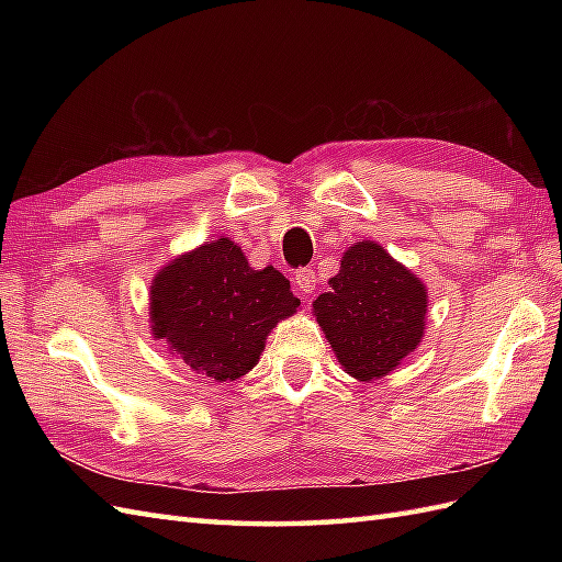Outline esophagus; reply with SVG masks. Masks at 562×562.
Listing matches in <instances>:
<instances>
[{
	"instance_id": "1",
	"label": "esophagus",
	"mask_w": 562,
	"mask_h": 562,
	"mask_svg": "<svg viewBox=\"0 0 562 562\" xmlns=\"http://www.w3.org/2000/svg\"><path fill=\"white\" fill-rule=\"evenodd\" d=\"M316 282H318V278H316V272L312 268H300L294 272L296 290H300L304 296H308L316 290Z\"/></svg>"
}]
</instances>
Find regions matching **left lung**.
Returning <instances> with one entry per match:
<instances>
[{
  "label": "left lung",
  "instance_id": "8db88e82",
  "mask_svg": "<svg viewBox=\"0 0 562 562\" xmlns=\"http://www.w3.org/2000/svg\"><path fill=\"white\" fill-rule=\"evenodd\" d=\"M328 284L330 292L314 302V316L350 376H386L420 345L425 284L376 241H357L345 250Z\"/></svg>",
  "mask_w": 562,
  "mask_h": 562
}]
</instances>
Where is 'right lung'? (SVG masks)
Wrapping results in <instances>:
<instances>
[{
    "instance_id": "1",
    "label": "right lung",
    "mask_w": 562,
    "mask_h": 562,
    "mask_svg": "<svg viewBox=\"0 0 562 562\" xmlns=\"http://www.w3.org/2000/svg\"><path fill=\"white\" fill-rule=\"evenodd\" d=\"M149 290L154 338L210 381L254 369L268 333L300 306L280 270H254L226 236L171 260Z\"/></svg>"
}]
</instances>
